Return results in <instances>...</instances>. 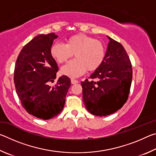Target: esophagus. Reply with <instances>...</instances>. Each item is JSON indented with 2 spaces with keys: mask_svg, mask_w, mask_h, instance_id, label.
<instances>
[{
  "mask_svg": "<svg viewBox=\"0 0 156 156\" xmlns=\"http://www.w3.org/2000/svg\"><path fill=\"white\" fill-rule=\"evenodd\" d=\"M71 83H72V84H74L78 83V81L76 80H74V79H71Z\"/></svg>",
  "mask_w": 156,
  "mask_h": 156,
  "instance_id": "obj_1",
  "label": "esophagus"
}]
</instances>
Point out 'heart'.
<instances>
[{"mask_svg": "<svg viewBox=\"0 0 156 156\" xmlns=\"http://www.w3.org/2000/svg\"><path fill=\"white\" fill-rule=\"evenodd\" d=\"M73 54L76 59L63 66L61 73L75 78L87 70L94 72L98 69L104 61L105 48L101 42L84 34L70 36L65 44L55 43L51 47V56L58 63L67 62Z\"/></svg>", "mask_w": 156, "mask_h": 156, "instance_id": "obj_1", "label": "heart"}]
</instances>
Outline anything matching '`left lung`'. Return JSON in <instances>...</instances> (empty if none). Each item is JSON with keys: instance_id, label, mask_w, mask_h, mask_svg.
I'll use <instances>...</instances> for the list:
<instances>
[{"instance_id": "left-lung-1", "label": "left lung", "mask_w": 156, "mask_h": 156, "mask_svg": "<svg viewBox=\"0 0 156 156\" xmlns=\"http://www.w3.org/2000/svg\"><path fill=\"white\" fill-rule=\"evenodd\" d=\"M109 39L104 61L81 82L83 99L86 109L91 114L106 116L119 110L128 99L132 81L131 61L120 43Z\"/></svg>"}]
</instances>
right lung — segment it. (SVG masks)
I'll list each match as a JSON object with an SVG mask.
<instances>
[{
  "label": "right lung",
  "instance_id": "right-lung-1",
  "mask_svg": "<svg viewBox=\"0 0 156 156\" xmlns=\"http://www.w3.org/2000/svg\"><path fill=\"white\" fill-rule=\"evenodd\" d=\"M57 38L54 33L36 36L23 47L15 65L14 84L21 104L27 113L43 120L62 112L71 86L67 76L58 79L54 87L49 85L58 70L51 54L53 41Z\"/></svg>",
  "mask_w": 156,
  "mask_h": 156
}]
</instances>
